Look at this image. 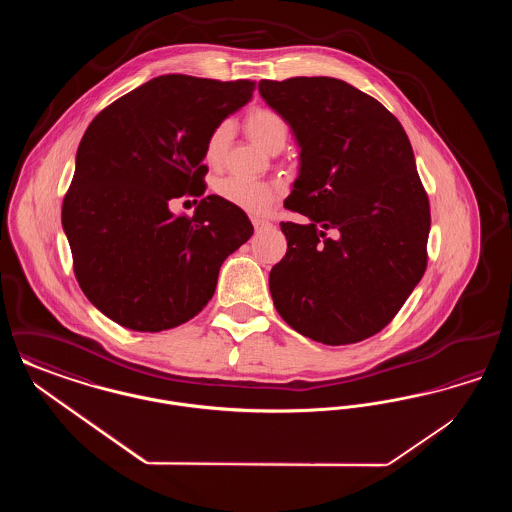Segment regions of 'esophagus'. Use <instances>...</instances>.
<instances>
[{"mask_svg": "<svg viewBox=\"0 0 512 512\" xmlns=\"http://www.w3.org/2000/svg\"><path fill=\"white\" fill-rule=\"evenodd\" d=\"M251 222H253V226H255V230L259 232V230H265V228H270L272 224L268 222V220L263 219H251Z\"/></svg>", "mask_w": 512, "mask_h": 512, "instance_id": "34e87169", "label": "esophagus"}]
</instances>
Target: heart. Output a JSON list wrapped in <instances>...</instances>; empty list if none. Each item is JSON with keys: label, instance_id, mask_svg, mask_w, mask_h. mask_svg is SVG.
I'll use <instances>...</instances> for the list:
<instances>
[{"label": "heart", "instance_id": "heart-1", "mask_svg": "<svg viewBox=\"0 0 512 512\" xmlns=\"http://www.w3.org/2000/svg\"><path fill=\"white\" fill-rule=\"evenodd\" d=\"M245 134L249 140L268 153H278L286 146L290 136V124L270 107H253L244 121ZM232 128L228 122H220L219 126L209 134L205 142V161L213 167L222 163ZM220 199L230 203L232 207L244 211L247 215H265L280 197V186L274 182L247 180L242 176H226L217 184Z\"/></svg>", "mask_w": 512, "mask_h": 512}]
</instances>
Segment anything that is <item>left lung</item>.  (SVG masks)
<instances>
[{"label": "left lung", "instance_id": "obj_1", "mask_svg": "<svg viewBox=\"0 0 512 512\" xmlns=\"http://www.w3.org/2000/svg\"><path fill=\"white\" fill-rule=\"evenodd\" d=\"M292 126L299 176L282 222L288 251L268 276L278 315L295 332L347 345L386 328L428 263L430 203L413 147L390 111L328 76L261 80Z\"/></svg>", "mask_w": 512, "mask_h": 512}]
</instances>
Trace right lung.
<instances>
[{"mask_svg": "<svg viewBox=\"0 0 512 512\" xmlns=\"http://www.w3.org/2000/svg\"><path fill=\"white\" fill-rule=\"evenodd\" d=\"M253 90L251 80L165 74L90 122L61 220L78 286L105 317L161 332L213 297L220 265L253 226L219 195L203 197L194 217H174L169 201L203 195L205 142Z\"/></svg>", "mask_w": 512, "mask_h": 512, "instance_id": "right-lung-1", "label": "right lung"}]
</instances>
